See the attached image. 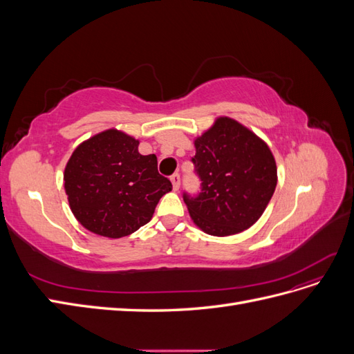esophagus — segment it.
I'll return each mask as SVG.
<instances>
[{"label": "esophagus", "instance_id": "obj_1", "mask_svg": "<svg viewBox=\"0 0 354 354\" xmlns=\"http://www.w3.org/2000/svg\"><path fill=\"white\" fill-rule=\"evenodd\" d=\"M169 180H171V183H173V189L178 190V187H180V174L174 173L173 176L169 177Z\"/></svg>", "mask_w": 354, "mask_h": 354}]
</instances>
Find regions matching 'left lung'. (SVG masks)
Returning <instances> with one entry per match:
<instances>
[{
	"mask_svg": "<svg viewBox=\"0 0 354 354\" xmlns=\"http://www.w3.org/2000/svg\"><path fill=\"white\" fill-rule=\"evenodd\" d=\"M192 159L202 180L196 198L185 194L190 218L212 236L250 229L269 205L277 185L276 160L261 137L229 116L195 138Z\"/></svg>",
	"mask_w": 354,
	"mask_h": 354,
	"instance_id": "8db88e82",
	"label": "left lung"
}]
</instances>
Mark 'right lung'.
Masks as SVG:
<instances>
[{
    "label": "right lung",
    "instance_id": "obj_1",
    "mask_svg": "<svg viewBox=\"0 0 354 354\" xmlns=\"http://www.w3.org/2000/svg\"><path fill=\"white\" fill-rule=\"evenodd\" d=\"M116 128L84 140L63 173L71 211L82 226L104 238L128 236L153 217L159 199L173 190L158 173L155 155Z\"/></svg>",
    "mask_w": 354,
    "mask_h": 354
}]
</instances>
